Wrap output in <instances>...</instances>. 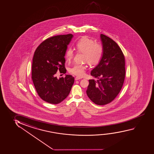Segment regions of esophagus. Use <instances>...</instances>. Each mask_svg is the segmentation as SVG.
I'll return each instance as SVG.
<instances>
[{
  "label": "esophagus",
  "mask_w": 154,
  "mask_h": 154,
  "mask_svg": "<svg viewBox=\"0 0 154 154\" xmlns=\"http://www.w3.org/2000/svg\"><path fill=\"white\" fill-rule=\"evenodd\" d=\"M82 78H80V77H79V76H76L75 78V80H80V79H81Z\"/></svg>",
  "instance_id": "esophagus-1"
}]
</instances>
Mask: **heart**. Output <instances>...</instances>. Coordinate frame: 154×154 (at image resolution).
Wrapping results in <instances>:
<instances>
[{"mask_svg": "<svg viewBox=\"0 0 154 154\" xmlns=\"http://www.w3.org/2000/svg\"><path fill=\"white\" fill-rule=\"evenodd\" d=\"M75 48L78 51L84 54V60L91 65H97L100 62L104 54L102 45L96 43V41L88 37L84 36L80 38L75 44ZM73 50L68 48L65 54L66 61L69 62L73 57ZM86 66L82 64H75L70 68V73L77 76L83 75Z\"/></svg>", "mask_w": 154, "mask_h": 154, "instance_id": "b5f03b06", "label": "heart"}]
</instances>
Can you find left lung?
Here are the masks:
<instances>
[{
  "label": "left lung",
  "instance_id": "obj_1",
  "mask_svg": "<svg viewBox=\"0 0 154 154\" xmlns=\"http://www.w3.org/2000/svg\"><path fill=\"white\" fill-rule=\"evenodd\" d=\"M104 49L102 59L91 72L98 80H89L86 94L99 105L107 104L115 99L123 86L125 76V57L115 41L100 34Z\"/></svg>",
  "mask_w": 154,
  "mask_h": 154
}]
</instances>
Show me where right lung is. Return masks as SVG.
Segmentation results:
<instances>
[{"label":"right lung","mask_w":154,"mask_h":154,"mask_svg":"<svg viewBox=\"0 0 154 154\" xmlns=\"http://www.w3.org/2000/svg\"><path fill=\"white\" fill-rule=\"evenodd\" d=\"M72 34L59 35L43 41L35 50L32 64V79L39 97L47 102L57 104L68 97L74 83L71 75L55 76L57 71L64 74L65 54L73 38Z\"/></svg>","instance_id":"1"}]
</instances>
